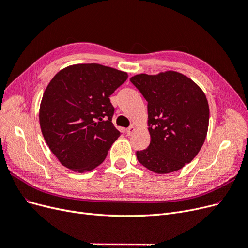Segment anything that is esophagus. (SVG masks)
<instances>
[{
  "instance_id": "obj_1",
  "label": "esophagus",
  "mask_w": 248,
  "mask_h": 248,
  "mask_svg": "<svg viewBox=\"0 0 248 248\" xmlns=\"http://www.w3.org/2000/svg\"><path fill=\"white\" fill-rule=\"evenodd\" d=\"M134 129H136V128H134V126H129L128 127V128H127L126 129V132H127V134H128V136H130V134H132L133 133V131H134Z\"/></svg>"
}]
</instances>
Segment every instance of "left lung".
<instances>
[{
	"instance_id": "8db88e82",
	"label": "left lung",
	"mask_w": 248,
	"mask_h": 248,
	"mask_svg": "<svg viewBox=\"0 0 248 248\" xmlns=\"http://www.w3.org/2000/svg\"><path fill=\"white\" fill-rule=\"evenodd\" d=\"M130 81L148 102L150 145L137 151L138 160L157 174L182 169L198 155L209 125L205 93L175 71L138 74Z\"/></svg>"
}]
</instances>
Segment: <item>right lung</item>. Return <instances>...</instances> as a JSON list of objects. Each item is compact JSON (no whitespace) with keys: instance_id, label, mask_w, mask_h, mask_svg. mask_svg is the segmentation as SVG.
I'll return each mask as SVG.
<instances>
[{"instance_id":"right-lung-1","label":"right lung","mask_w":248,"mask_h":248,"mask_svg":"<svg viewBox=\"0 0 248 248\" xmlns=\"http://www.w3.org/2000/svg\"><path fill=\"white\" fill-rule=\"evenodd\" d=\"M126 72L100 64H78L58 72L40 104L41 131L50 151L74 171L103 162L120 132L111 123L109 97L127 79Z\"/></svg>"}]
</instances>
